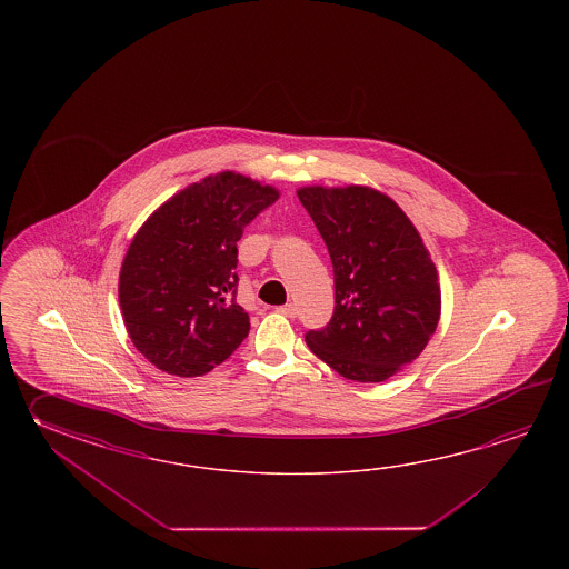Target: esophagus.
Returning a JSON list of instances; mask_svg holds the SVG:
<instances>
[{"label":"esophagus","instance_id":"34e87169","mask_svg":"<svg viewBox=\"0 0 569 569\" xmlns=\"http://www.w3.org/2000/svg\"><path fill=\"white\" fill-rule=\"evenodd\" d=\"M279 313L287 315V317H297V307L292 305V302H287V305H282L277 309Z\"/></svg>","mask_w":569,"mask_h":569}]
</instances>
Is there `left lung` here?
Masks as SVG:
<instances>
[{
  "instance_id": "obj_1",
  "label": "left lung",
  "mask_w": 569,
  "mask_h": 569,
  "mask_svg": "<svg viewBox=\"0 0 569 569\" xmlns=\"http://www.w3.org/2000/svg\"><path fill=\"white\" fill-rule=\"evenodd\" d=\"M333 264L336 307L305 341L356 382H382L436 333L441 292L419 231L392 199L368 187L299 189Z\"/></svg>"
}]
</instances>
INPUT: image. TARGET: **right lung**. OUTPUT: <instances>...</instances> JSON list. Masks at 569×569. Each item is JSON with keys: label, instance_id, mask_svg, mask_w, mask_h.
Returning a JSON list of instances; mask_svg holds the SVG:
<instances>
[{"label": "right lung", "instance_id": "add662e5", "mask_svg": "<svg viewBox=\"0 0 569 569\" xmlns=\"http://www.w3.org/2000/svg\"><path fill=\"white\" fill-rule=\"evenodd\" d=\"M279 191L219 172L174 194L136 233L120 272L133 346L169 375H207L250 331L236 302L238 240Z\"/></svg>", "mask_w": 569, "mask_h": 569}]
</instances>
